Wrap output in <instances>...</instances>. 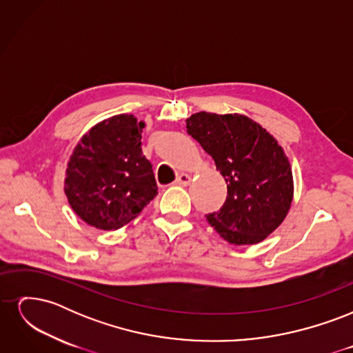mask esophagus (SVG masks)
Returning <instances> with one entry per match:
<instances>
[{"label": "esophagus", "instance_id": "obj_1", "mask_svg": "<svg viewBox=\"0 0 353 353\" xmlns=\"http://www.w3.org/2000/svg\"><path fill=\"white\" fill-rule=\"evenodd\" d=\"M191 181V176L188 174H181L178 178H176V184L178 185H188Z\"/></svg>", "mask_w": 353, "mask_h": 353}]
</instances>
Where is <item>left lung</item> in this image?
<instances>
[{
	"label": "left lung",
	"mask_w": 353,
	"mask_h": 353,
	"mask_svg": "<svg viewBox=\"0 0 353 353\" xmlns=\"http://www.w3.org/2000/svg\"><path fill=\"white\" fill-rule=\"evenodd\" d=\"M187 132L215 160L227 183L223 206L206 215L231 244H256L280 227L293 200V174L283 147L244 114H191Z\"/></svg>",
	"instance_id": "obj_1"
}]
</instances>
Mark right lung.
Returning a JSON list of instances; mask_svg holds the SVG:
<instances>
[{
  "instance_id": "1",
  "label": "right lung",
  "mask_w": 353,
  "mask_h": 353,
  "mask_svg": "<svg viewBox=\"0 0 353 353\" xmlns=\"http://www.w3.org/2000/svg\"><path fill=\"white\" fill-rule=\"evenodd\" d=\"M144 126L132 114H116L92 126L74 147L65 193L88 225L121 228L157 196L153 168L141 148Z\"/></svg>"
}]
</instances>
